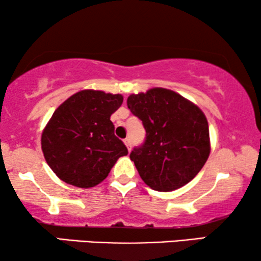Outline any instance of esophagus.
Instances as JSON below:
<instances>
[{
    "mask_svg": "<svg viewBox=\"0 0 261 261\" xmlns=\"http://www.w3.org/2000/svg\"><path fill=\"white\" fill-rule=\"evenodd\" d=\"M124 144H126V146H127V148H128V151H130V148H132V143H130V139L129 138H126L124 139Z\"/></svg>",
    "mask_w": 261,
    "mask_h": 261,
    "instance_id": "obj_1",
    "label": "esophagus"
}]
</instances>
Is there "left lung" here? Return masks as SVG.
<instances>
[{
    "label": "left lung",
    "instance_id": "1",
    "mask_svg": "<svg viewBox=\"0 0 261 261\" xmlns=\"http://www.w3.org/2000/svg\"><path fill=\"white\" fill-rule=\"evenodd\" d=\"M127 106L146 130L144 143L129 154L145 184L169 192L194 178L210 154L204 113L178 93L161 87L130 94Z\"/></svg>",
    "mask_w": 261,
    "mask_h": 261
}]
</instances>
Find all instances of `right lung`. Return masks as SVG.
Listing matches in <instances>:
<instances>
[{"label":"right lung","instance_id":"obj_1","mask_svg":"<svg viewBox=\"0 0 261 261\" xmlns=\"http://www.w3.org/2000/svg\"><path fill=\"white\" fill-rule=\"evenodd\" d=\"M122 101L121 94L84 90L55 110L42 134V150L61 180L80 188L94 187L118 158L128 154L110 121Z\"/></svg>","mask_w":261,"mask_h":261}]
</instances>
